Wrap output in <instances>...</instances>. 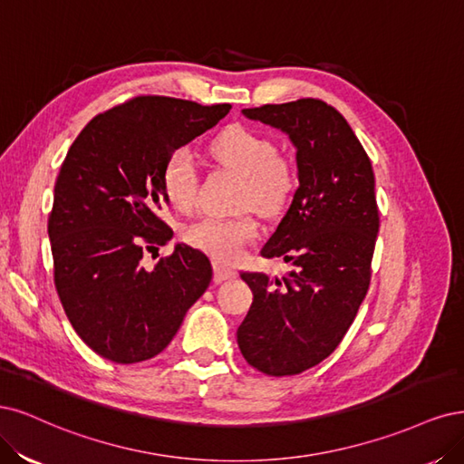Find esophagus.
<instances>
[{
	"label": "esophagus",
	"mask_w": 464,
	"mask_h": 464,
	"mask_svg": "<svg viewBox=\"0 0 464 464\" xmlns=\"http://www.w3.org/2000/svg\"><path fill=\"white\" fill-rule=\"evenodd\" d=\"M235 277H237V272L233 270V267H227L219 262L214 264V281L216 283H223V281H229Z\"/></svg>",
	"instance_id": "esophagus-1"
}]
</instances>
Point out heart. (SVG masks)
Listing matches in <instances>:
<instances>
[{
	"label": "heart",
	"mask_w": 464,
	"mask_h": 464,
	"mask_svg": "<svg viewBox=\"0 0 464 464\" xmlns=\"http://www.w3.org/2000/svg\"><path fill=\"white\" fill-rule=\"evenodd\" d=\"M210 152L223 166L245 177V206H252L264 216H277L287 206L295 188V173L266 134L235 125L218 134ZM197 166L190 152L177 148L161 169L163 197L175 210L185 212L197 198ZM256 235L258 223L252 216H202L183 231L187 245L221 262L241 256Z\"/></svg>",
	"instance_id": "1"
}]
</instances>
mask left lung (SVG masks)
I'll return each mask as SVG.
<instances>
[{
	"label": "left lung",
	"instance_id": "obj_1",
	"mask_svg": "<svg viewBox=\"0 0 464 464\" xmlns=\"http://www.w3.org/2000/svg\"><path fill=\"white\" fill-rule=\"evenodd\" d=\"M243 113L287 134L298 188L262 248L264 258L295 267L283 279L241 274L254 298L237 343L245 361L267 376H295L337 349L368 293L380 229L373 171L345 117L322 100Z\"/></svg>",
	"mask_w": 464,
	"mask_h": 464
}]
</instances>
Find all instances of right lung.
Returning <instances> with one entry per match:
<instances>
[{
    "label": "right lung",
    "instance_id": "obj_1",
    "mask_svg": "<svg viewBox=\"0 0 464 464\" xmlns=\"http://www.w3.org/2000/svg\"><path fill=\"white\" fill-rule=\"evenodd\" d=\"M229 110L137 96L96 115L62 163L48 219L55 289L74 332L111 362L160 354L210 285V260L187 245L154 270L142 258L173 237L163 163Z\"/></svg>",
    "mask_w": 464,
    "mask_h": 464
}]
</instances>
